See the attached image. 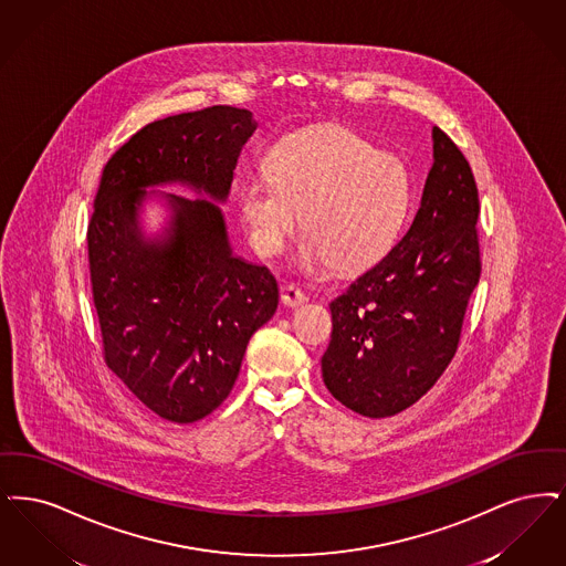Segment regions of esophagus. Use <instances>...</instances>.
Masks as SVG:
<instances>
[{
	"instance_id": "34e87169",
	"label": "esophagus",
	"mask_w": 566,
	"mask_h": 566,
	"mask_svg": "<svg viewBox=\"0 0 566 566\" xmlns=\"http://www.w3.org/2000/svg\"><path fill=\"white\" fill-rule=\"evenodd\" d=\"M306 300H308V295L304 294L300 287H295L294 283L285 285L283 292H281V302H283L285 306H290V308L304 304Z\"/></svg>"
}]
</instances>
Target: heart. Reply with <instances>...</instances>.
I'll return each instance as SVG.
<instances>
[{"mask_svg": "<svg viewBox=\"0 0 566 566\" xmlns=\"http://www.w3.org/2000/svg\"><path fill=\"white\" fill-rule=\"evenodd\" d=\"M269 179L241 188L249 239L262 255H279L300 228L308 271H366L394 245L410 186L401 163L340 124H321L281 139L266 160Z\"/></svg>", "mask_w": 566, "mask_h": 566, "instance_id": "heart-1", "label": "heart"}]
</instances>
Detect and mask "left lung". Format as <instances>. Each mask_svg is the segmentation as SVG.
Instances as JSON below:
<instances>
[{
  "label": "left lung",
  "mask_w": 566,
  "mask_h": 566,
  "mask_svg": "<svg viewBox=\"0 0 566 566\" xmlns=\"http://www.w3.org/2000/svg\"><path fill=\"white\" fill-rule=\"evenodd\" d=\"M478 213L468 158L433 126V167L412 226L329 304L323 382L353 412L394 417L452 361L482 272Z\"/></svg>",
  "instance_id": "8db88e82"
}]
</instances>
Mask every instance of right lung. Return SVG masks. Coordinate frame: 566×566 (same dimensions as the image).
Instances as JSON below:
<instances>
[{"instance_id":"add662e5","label":"right lung","mask_w":566,"mask_h":566,"mask_svg":"<svg viewBox=\"0 0 566 566\" xmlns=\"http://www.w3.org/2000/svg\"><path fill=\"white\" fill-rule=\"evenodd\" d=\"M258 123L213 105L137 130L107 160L88 221V269L107 368L171 422L211 415L230 395L247 343L271 319L279 287L266 266L234 258L221 211L169 197L165 241H146L137 209L148 186L181 181L228 197Z\"/></svg>"}]
</instances>
